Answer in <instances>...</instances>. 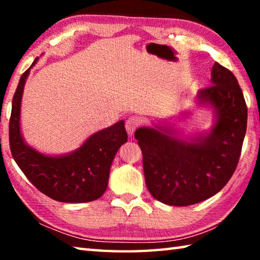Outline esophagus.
<instances>
[{
    "instance_id": "1",
    "label": "esophagus",
    "mask_w": 260,
    "mask_h": 260,
    "mask_svg": "<svg viewBox=\"0 0 260 260\" xmlns=\"http://www.w3.org/2000/svg\"><path fill=\"white\" fill-rule=\"evenodd\" d=\"M141 122H142V120H141L139 117H131L126 120L125 127H126V129H127V132H128L129 135H133L135 129L141 125Z\"/></svg>"
}]
</instances>
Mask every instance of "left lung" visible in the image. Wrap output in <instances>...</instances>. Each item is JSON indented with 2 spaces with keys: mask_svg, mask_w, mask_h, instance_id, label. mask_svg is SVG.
I'll return each mask as SVG.
<instances>
[{
  "mask_svg": "<svg viewBox=\"0 0 260 260\" xmlns=\"http://www.w3.org/2000/svg\"><path fill=\"white\" fill-rule=\"evenodd\" d=\"M211 77L212 86L197 93V104L213 110L214 122L208 133L180 138L169 124L135 131L148 190L164 204L187 206L208 200L236 170L248 108L230 70L214 63Z\"/></svg>",
  "mask_w": 260,
  "mask_h": 260,
  "instance_id": "left-lung-1",
  "label": "left lung"
}]
</instances>
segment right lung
Listing matches in <instances>:
<instances>
[{
    "label": "right lung",
    "mask_w": 260,
    "mask_h": 260,
    "mask_svg": "<svg viewBox=\"0 0 260 260\" xmlns=\"http://www.w3.org/2000/svg\"><path fill=\"white\" fill-rule=\"evenodd\" d=\"M39 59L35 58L30 68ZM30 68L20 77L12 100L9 141L12 157L30 182L50 199L64 203H86L100 199L108 188L110 167L127 142L124 120L90 135L77 150L59 156L39 152L25 142L20 132V107Z\"/></svg>",
    "instance_id": "1"
}]
</instances>
